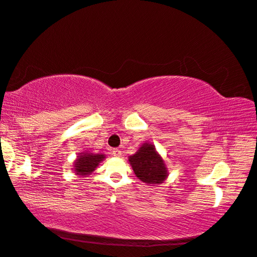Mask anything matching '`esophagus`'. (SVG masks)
I'll list each match as a JSON object with an SVG mask.
<instances>
[{
	"label": "esophagus",
	"instance_id": "obj_1",
	"mask_svg": "<svg viewBox=\"0 0 257 257\" xmlns=\"http://www.w3.org/2000/svg\"><path fill=\"white\" fill-rule=\"evenodd\" d=\"M112 156L120 157L121 156V151L119 149H114V150H112Z\"/></svg>",
	"mask_w": 257,
	"mask_h": 257
}]
</instances>
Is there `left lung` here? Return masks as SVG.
Listing matches in <instances>:
<instances>
[{"instance_id": "left-lung-1", "label": "left lung", "mask_w": 257, "mask_h": 257, "mask_svg": "<svg viewBox=\"0 0 257 257\" xmlns=\"http://www.w3.org/2000/svg\"><path fill=\"white\" fill-rule=\"evenodd\" d=\"M128 161L137 177L147 184H161L168 176L164 159L151 143H143Z\"/></svg>"}]
</instances>
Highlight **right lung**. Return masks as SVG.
Wrapping results in <instances>:
<instances>
[{
  "mask_svg": "<svg viewBox=\"0 0 257 257\" xmlns=\"http://www.w3.org/2000/svg\"><path fill=\"white\" fill-rule=\"evenodd\" d=\"M103 159H105V155L82 152L78 156V159L74 161V172L80 176H88L98 167V165Z\"/></svg>",
  "mask_w": 257,
  "mask_h": 257,
  "instance_id": "obj_1",
  "label": "right lung"
}]
</instances>
